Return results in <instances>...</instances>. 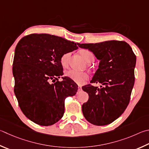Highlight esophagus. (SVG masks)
Masks as SVG:
<instances>
[{"mask_svg": "<svg viewBox=\"0 0 149 149\" xmlns=\"http://www.w3.org/2000/svg\"><path fill=\"white\" fill-rule=\"evenodd\" d=\"M78 90H79V91L81 90V86H78Z\"/></svg>", "mask_w": 149, "mask_h": 149, "instance_id": "34e87169", "label": "esophagus"}]
</instances>
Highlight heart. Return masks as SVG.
<instances>
[{"label": "heart", "mask_w": 149, "mask_h": 149, "mask_svg": "<svg viewBox=\"0 0 149 149\" xmlns=\"http://www.w3.org/2000/svg\"><path fill=\"white\" fill-rule=\"evenodd\" d=\"M79 53L88 63H91L94 61V55L91 51L88 49H81L79 50ZM70 56V53L64 54L61 56V64L63 67H66L68 66ZM65 76L71 79L73 81L79 84V85H82L83 83H85L86 80L88 79V75L86 72H79L72 70L66 71L65 72Z\"/></svg>", "instance_id": "1"}]
</instances>
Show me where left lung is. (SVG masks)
Returning a JSON list of instances; mask_svg holds the SVG:
<instances>
[{
	"label": "left lung",
	"mask_w": 149,
	"mask_h": 149,
	"mask_svg": "<svg viewBox=\"0 0 149 149\" xmlns=\"http://www.w3.org/2000/svg\"><path fill=\"white\" fill-rule=\"evenodd\" d=\"M78 45L92 51L100 61L91 83L103 85L100 88L91 84L83 86L89 96L87 102L82 105L83 114L94 125H107L119 117L129 104L135 81L136 56L124 41Z\"/></svg>",
	"instance_id": "8db88e82"
}]
</instances>
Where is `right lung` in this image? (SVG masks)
Instances as JSON below:
<instances>
[{
	"label": "right lung",
	"mask_w": 149,
	"mask_h": 149,
	"mask_svg": "<svg viewBox=\"0 0 149 149\" xmlns=\"http://www.w3.org/2000/svg\"><path fill=\"white\" fill-rule=\"evenodd\" d=\"M78 44L47 34L24 36L15 47L13 62L14 93L29 119L51 126L63 117L64 101L77 91L73 81L64 77L61 58L77 49Z\"/></svg>",
	"instance_id": "1"
}]
</instances>
